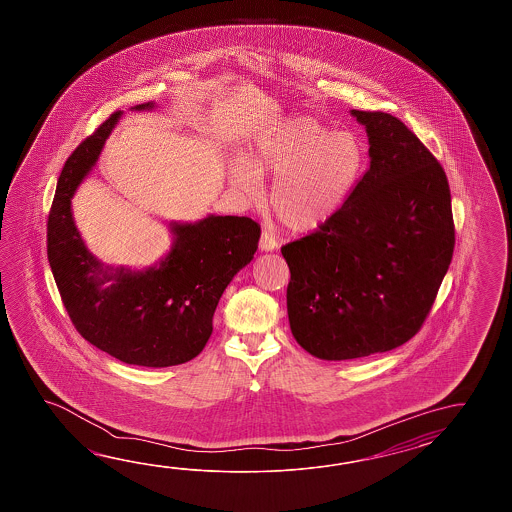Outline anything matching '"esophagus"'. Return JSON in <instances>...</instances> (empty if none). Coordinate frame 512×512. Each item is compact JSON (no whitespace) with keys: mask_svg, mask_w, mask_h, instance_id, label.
Segmentation results:
<instances>
[{"mask_svg":"<svg viewBox=\"0 0 512 512\" xmlns=\"http://www.w3.org/2000/svg\"><path fill=\"white\" fill-rule=\"evenodd\" d=\"M276 247H278V241L274 238V234L269 229H263L260 240L261 251H274Z\"/></svg>","mask_w":512,"mask_h":512,"instance_id":"esophagus-1","label":"esophagus"}]
</instances>
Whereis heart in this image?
<instances>
[{
	"mask_svg": "<svg viewBox=\"0 0 512 512\" xmlns=\"http://www.w3.org/2000/svg\"><path fill=\"white\" fill-rule=\"evenodd\" d=\"M362 168L364 150L357 137L302 115L265 131L247 164L232 166L230 179L243 194L258 197L260 177H276L269 197L274 216L287 230L309 232L342 207Z\"/></svg>",
	"mask_w": 512,
	"mask_h": 512,
	"instance_id": "heart-1",
	"label": "heart"
}]
</instances>
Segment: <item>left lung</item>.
Here are the masks:
<instances>
[{
    "instance_id": "left-lung-1",
    "label": "left lung",
    "mask_w": 512,
    "mask_h": 512,
    "mask_svg": "<svg viewBox=\"0 0 512 512\" xmlns=\"http://www.w3.org/2000/svg\"><path fill=\"white\" fill-rule=\"evenodd\" d=\"M351 113L368 131L370 170L324 225L282 247L291 331L324 360L415 337L456 243L450 188L432 152L390 113Z\"/></svg>"
}]
</instances>
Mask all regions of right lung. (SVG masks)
<instances>
[{
    "mask_svg": "<svg viewBox=\"0 0 512 512\" xmlns=\"http://www.w3.org/2000/svg\"><path fill=\"white\" fill-rule=\"evenodd\" d=\"M146 108L152 104L137 106ZM119 117L113 111L67 157L47 219V258L67 315L87 342L126 364L166 368L203 351L219 298L254 258L261 229L245 216H208L172 227L174 247L159 267L102 269L78 234L71 197ZM106 281L114 283L104 288Z\"/></svg>",
    "mask_w": 512,
    "mask_h": 512,
    "instance_id": "add662e5",
    "label": "right lung"
}]
</instances>
